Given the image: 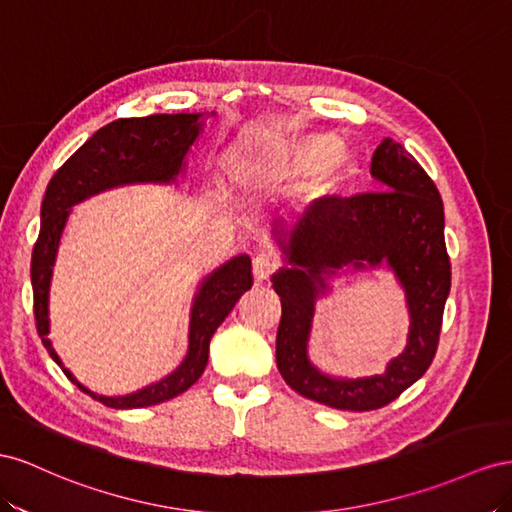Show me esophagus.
I'll return each mask as SVG.
<instances>
[{"instance_id": "esophagus-1", "label": "esophagus", "mask_w": 512, "mask_h": 512, "mask_svg": "<svg viewBox=\"0 0 512 512\" xmlns=\"http://www.w3.org/2000/svg\"><path fill=\"white\" fill-rule=\"evenodd\" d=\"M274 270H276V261L270 257V255H266V253H261V255H257L255 259H253V276H255V281H268L270 276L274 274Z\"/></svg>"}]
</instances>
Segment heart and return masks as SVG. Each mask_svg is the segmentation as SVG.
<instances>
[{
    "label": "heart",
    "instance_id": "1",
    "mask_svg": "<svg viewBox=\"0 0 512 512\" xmlns=\"http://www.w3.org/2000/svg\"><path fill=\"white\" fill-rule=\"evenodd\" d=\"M240 186L294 184L309 178L304 195L315 203L341 197L358 173L352 150L330 133L276 137L242 156L231 169Z\"/></svg>",
    "mask_w": 512,
    "mask_h": 512
}]
</instances>
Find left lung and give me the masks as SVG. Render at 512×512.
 Masks as SVG:
<instances>
[{"mask_svg": "<svg viewBox=\"0 0 512 512\" xmlns=\"http://www.w3.org/2000/svg\"><path fill=\"white\" fill-rule=\"evenodd\" d=\"M371 175L377 193L317 203L294 231L272 233L283 259L272 274L283 309L276 367L302 397L349 412L384 407L425 375L450 294L444 203L433 180L390 137L375 148ZM364 269H388L404 289L411 313L408 343L384 374L330 376L308 358L314 304L329 293L332 278Z\"/></svg>", "mask_w": 512, "mask_h": 512, "instance_id": "left-lung-1", "label": "left lung"}]
</instances>
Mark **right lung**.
Segmentation results:
<instances>
[{
    "mask_svg": "<svg viewBox=\"0 0 512 512\" xmlns=\"http://www.w3.org/2000/svg\"><path fill=\"white\" fill-rule=\"evenodd\" d=\"M210 115H216L214 111ZM206 126L203 113H158L148 118H124L102 126L51 178L40 206V236L32 253V287L36 328L57 367L79 390L115 410L148 407L178 397L201 377L208 364L210 339L233 306L251 289V257L236 255L214 268L197 287L188 319V349L180 367L158 382L122 397H107L83 386L64 367L47 337L49 289L57 248L72 206L98 193L130 184H175L186 171V156Z\"/></svg>",
    "mask_w": 512,
    "mask_h": 512,
    "instance_id": "1",
    "label": "right lung"
}]
</instances>
